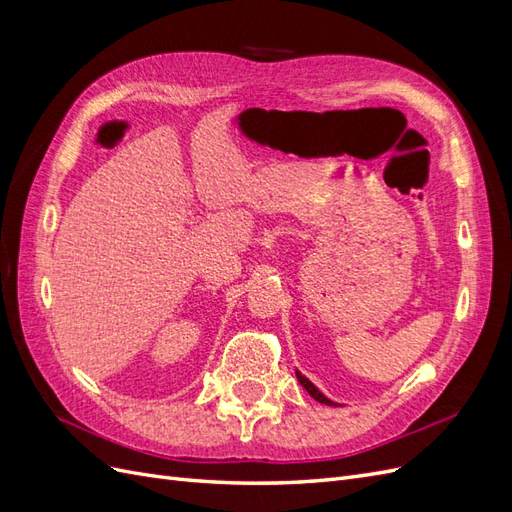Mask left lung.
I'll list each match as a JSON object with an SVG mask.
<instances>
[{"instance_id":"left-lung-1","label":"left lung","mask_w":512,"mask_h":512,"mask_svg":"<svg viewBox=\"0 0 512 512\" xmlns=\"http://www.w3.org/2000/svg\"><path fill=\"white\" fill-rule=\"evenodd\" d=\"M297 378H299V382H301V386H303V389L309 393V395H312L316 401H320V404H327V406H339V404H335V401L333 399H329L327 395H324L320 389H318V386L316 384H312V382H309L303 374H301V371H297Z\"/></svg>"}]
</instances>
